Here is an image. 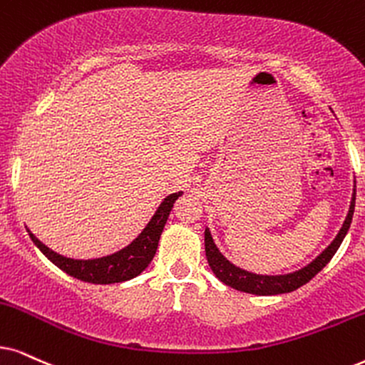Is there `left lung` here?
Here are the masks:
<instances>
[{
  "mask_svg": "<svg viewBox=\"0 0 365 365\" xmlns=\"http://www.w3.org/2000/svg\"><path fill=\"white\" fill-rule=\"evenodd\" d=\"M354 207H355V188L352 202H350L349 214L345 217V222L342 229L339 230L336 237L331 241L329 247L322 252L320 256H317L310 264L302 267V269L294 271V273L289 274H278V276H267V274H255L249 273L246 269H241V267L234 266L232 262L225 259L222 252L219 251L215 246L214 239H212V234L209 229H205V256L207 261H209L210 269L214 271V274L222 281L224 284L230 286V288L239 289V292L251 293V294H281V293H289L298 289L299 286L307 284L313 276L320 273L324 267L329 264V261L334 257L336 249L342 244L345 234L350 227V222H352L354 215Z\"/></svg>",
  "mask_w": 365,
  "mask_h": 365,
  "instance_id": "left-lung-1",
  "label": "left lung"
}]
</instances>
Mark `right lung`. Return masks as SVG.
<instances>
[{"label":"right lung","mask_w":365,"mask_h":365,"mask_svg":"<svg viewBox=\"0 0 365 365\" xmlns=\"http://www.w3.org/2000/svg\"><path fill=\"white\" fill-rule=\"evenodd\" d=\"M180 195H182V192L170 193V195L161 202L160 207L155 212V215L151 217V220L146 224V227L141 230L140 236H138L131 244H128L126 247L114 252V255L96 257V259H72V257L60 256L58 252L52 251V249L45 246L43 242H40L38 239L30 232V229L26 230H29L31 241H34L35 246L43 252L45 257H48L55 266L60 267L62 271H66L67 274L73 276V278L94 284L123 283V281L135 278V276L143 273V271L148 267L151 259H153L156 249H158L160 236L161 232H163L165 224H167L172 207Z\"/></svg>","instance_id":"right-lung-1"}]
</instances>
